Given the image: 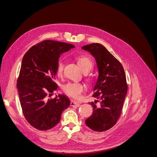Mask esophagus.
I'll return each mask as SVG.
<instances>
[{
	"label": "esophagus",
	"mask_w": 157,
	"mask_h": 157,
	"mask_svg": "<svg viewBox=\"0 0 157 157\" xmlns=\"http://www.w3.org/2000/svg\"><path fill=\"white\" fill-rule=\"evenodd\" d=\"M80 105V103L78 101L73 100L71 102V106H72V107H79Z\"/></svg>",
	"instance_id": "34e87169"
}]
</instances>
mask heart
<instances>
[{
    "label": "heart",
    "instance_id": "b5f03b06",
    "mask_svg": "<svg viewBox=\"0 0 157 157\" xmlns=\"http://www.w3.org/2000/svg\"><path fill=\"white\" fill-rule=\"evenodd\" d=\"M79 67L83 72L86 71H90L93 68V62L87 56H79L77 59ZM65 63L62 59H60L56 67V73L58 76H61L63 73ZM63 92L68 96L75 99H78L84 90V86L80 82H72L65 84L63 86Z\"/></svg>",
    "mask_w": 157,
    "mask_h": 157
}]
</instances>
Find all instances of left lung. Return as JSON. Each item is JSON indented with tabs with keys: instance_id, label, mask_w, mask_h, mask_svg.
Here are the masks:
<instances>
[{
	"instance_id": "1",
	"label": "left lung",
	"mask_w": 157,
	"mask_h": 157,
	"mask_svg": "<svg viewBox=\"0 0 157 157\" xmlns=\"http://www.w3.org/2000/svg\"><path fill=\"white\" fill-rule=\"evenodd\" d=\"M82 49L95 58L99 73L92 96L99 103H89L93 113L85 123L94 131L103 132L112 128L120 117L128 90L125 73L121 63L103 45L93 43Z\"/></svg>"
}]
</instances>
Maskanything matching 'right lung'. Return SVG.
<instances>
[{"label": "right lung", "mask_w": 157, "mask_h": 157, "mask_svg": "<svg viewBox=\"0 0 157 157\" xmlns=\"http://www.w3.org/2000/svg\"><path fill=\"white\" fill-rule=\"evenodd\" d=\"M74 48L71 44L46 40L31 47L23 56L17 88L23 115L37 130L54 128L70 105L69 98L64 94L54 99L46 96L58 88L54 79L60 56Z\"/></svg>", "instance_id": "obj_1"}]
</instances>
